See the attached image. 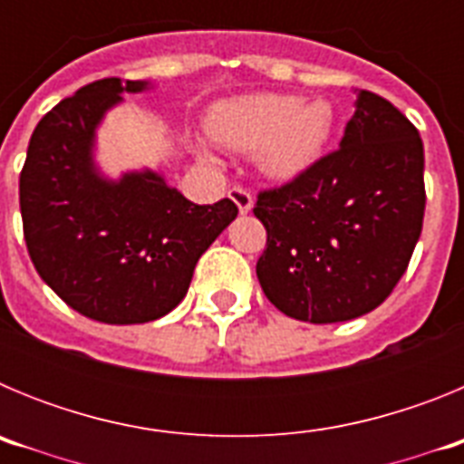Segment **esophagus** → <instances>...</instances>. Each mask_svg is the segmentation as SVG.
Masks as SVG:
<instances>
[{"instance_id":"1","label":"esophagus","mask_w":464,"mask_h":464,"mask_svg":"<svg viewBox=\"0 0 464 464\" xmlns=\"http://www.w3.org/2000/svg\"><path fill=\"white\" fill-rule=\"evenodd\" d=\"M229 199L237 204L239 213H248L253 208V195L248 190H244V188H232L229 190Z\"/></svg>"}]
</instances>
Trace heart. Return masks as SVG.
Listing matches in <instances>:
<instances>
[{"mask_svg": "<svg viewBox=\"0 0 464 464\" xmlns=\"http://www.w3.org/2000/svg\"><path fill=\"white\" fill-rule=\"evenodd\" d=\"M334 130L327 100L253 92L225 100L208 113V134L220 146L256 153V165L272 181H293L321 160Z\"/></svg>", "mask_w": 464, "mask_h": 464, "instance_id": "heart-1", "label": "heart"}]
</instances>
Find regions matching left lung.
<instances>
[{
    "instance_id": "8db88e82",
    "label": "left lung",
    "mask_w": 464,
    "mask_h": 464,
    "mask_svg": "<svg viewBox=\"0 0 464 464\" xmlns=\"http://www.w3.org/2000/svg\"><path fill=\"white\" fill-rule=\"evenodd\" d=\"M423 169L416 127L360 90L339 149L257 195L267 248L256 272L269 302L315 325L374 311L407 272L423 229Z\"/></svg>"
}]
</instances>
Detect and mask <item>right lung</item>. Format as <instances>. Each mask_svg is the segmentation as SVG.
Segmentation results:
<instances>
[{
	"label": "right lung",
	"instance_id": "1",
	"mask_svg": "<svg viewBox=\"0 0 464 464\" xmlns=\"http://www.w3.org/2000/svg\"><path fill=\"white\" fill-rule=\"evenodd\" d=\"M149 81L102 79L41 118L20 171L32 262L73 311L109 325L158 321L179 306L192 272L237 204H192L153 169L109 179L94 162L97 127Z\"/></svg>",
	"mask_w": 464,
	"mask_h": 464
}]
</instances>
